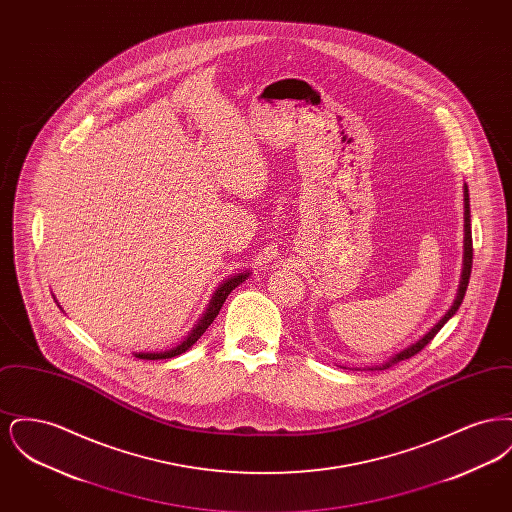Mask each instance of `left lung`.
Masks as SVG:
<instances>
[{
  "mask_svg": "<svg viewBox=\"0 0 512 512\" xmlns=\"http://www.w3.org/2000/svg\"><path fill=\"white\" fill-rule=\"evenodd\" d=\"M470 272H472V228H470V201H468V188H464V267H463V278H461V286H459V293H457V299L453 303V307L447 311V315L439 320L438 324L422 338V340L416 341L411 347H407L405 351L397 353L391 361H388L386 365L376 366V368H368V370H384V368H390L391 365L399 363V361H405V359H411L416 353H420L430 341L436 338L439 330L443 328V324L453 317L457 313V309L461 307L463 303L464 293L468 288V280H470Z\"/></svg>",
  "mask_w": 512,
  "mask_h": 512,
  "instance_id": "obj_1",
  "label": "left lung"
}]
</instances>
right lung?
Listing matches in <instances>:
<instances>
[{
    "label": "right lung",
    "mask_w": 512,
    "mask_h": 512,
    "mask_svg": "<svg viewBox=\"0 0 512 512\" xmlns=\"http://www.w3.org/2000/svg\"><path fill=\"white\" fill-rule=\"evenodd\" d=\"M247 274L249 272H242V274H236V276H232V278H228L222 286H220L217 293L213 295V299H211V303H209V309H207V313L203 315V318L195 324L194 330L190 332V336L186 338V340L182 341L180 345H176L174 349H169V351H163V353H134L138 359H146V361H157V359H171V357H176V355H182L184 351H188L192 345H194L195 341L199 340L203 334H205V330L213 324V320L217 318L219 315L220 307H222V303L226 301V297H228V293L232 292L234 288H238L242 282H244L245 278H247Z\"/></svg>",
    "instance_id": "right-lung-1"
}]
</instances>
